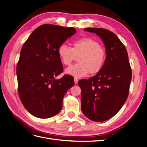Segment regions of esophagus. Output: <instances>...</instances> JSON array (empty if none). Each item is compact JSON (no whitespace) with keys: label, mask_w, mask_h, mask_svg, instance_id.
Returning <instances> with one entry per match:
<instances>
[{"label":"esophagus","mask_w":147,"mask_h":147,"mask_svg":"<svg viewBox=\"0 0 147 147\" xmlns=\"http://www.w3.org/2000/svg\"><path fill=\"white\" fill-rule=\"evenodd\" d=\"M78 80L77 79V78H74V82H75V84H77V83H78Z\"/></svg>","instance_id":"34e87169"}]
</instances>
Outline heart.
<instances>
[{"mask_svg":"<svg viewBox=\"0 0 147 147\" xmlns=\"http://www.w3.org/2000/svg\"><path fill=\"white\" fill-rule=\"evenodd\" d=\"M61 63L70 65L78 57V64L70 66L65 72L76 78L86 76L89 73L94 75L99 73L105 64L106 53L104 49L96 40L91 37H82L75 40L72 47L62 44L57 49Z\"/></svg>","mask_w":147,"mask_h":147,"instance_id":"1","label":"heart"}]
</instances>
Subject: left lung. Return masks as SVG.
<instances>
[{"instance_id":"left-lung-1","label":"left lung","mask_w":147,"mask_h":147,"mask_svg":"<svg viewBox=\"0 0 147 147\" xmlns=\"http://www.w3.org/2000/svg\"><path fill=\"white\" fill-rule=\"evenodd\" d=\"M84 30L99 36L105 47L106 60L102 70L78 83L82 90L83 113L92 121L102 122L116 115L126 102L132 70L126 47L113 32L97 28Z\"/></svg>"}]
</instances>
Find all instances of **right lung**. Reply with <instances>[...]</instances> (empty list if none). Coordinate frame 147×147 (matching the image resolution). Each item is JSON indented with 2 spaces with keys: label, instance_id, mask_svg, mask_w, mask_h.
I'll use <instances>...</instances> for the list:
<instances>
[{
  "label": "right lung",
  "instance_id": "obj_1",
  "mask_svg": "<svg viewBox=\"0 0 147 147\" xmlns=\"http://www.w3.org/2000/svg\"><path fill=\"white\" fill-rule=\"evenodd\" d=\"M75 32L74 28L43 24L22 47L16 67L18 94L26 109L35 117L48 118L58 113L67 91L74 86L70 75L55 77L63 70L57 49Z\"/></svg>",
  "mask_w": 147,
  "mask_h": 147
}]
</instances>
